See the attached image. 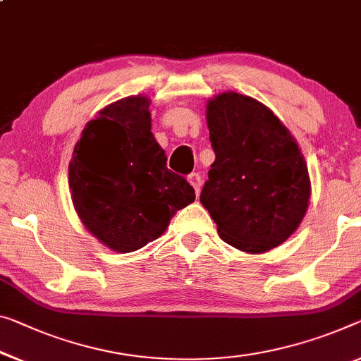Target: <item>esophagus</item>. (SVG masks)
<instances>
[{
  "label": "esophagus",
  "mask_w": 361,
  "mask_h": 361,
  "mask_svg": "<svg viewBox=\"0 0 361 361\" xmlns=\"http://www.w3.org/2000/svg\"><path fill=\"white\" fill-rule=\"evenodd\" d=\"M187 179H188V182H190V185L193 187V190H195V195L198 197L200 188H202V177H200L198 173H192L187 177Z\"/></svg>",
  "instance_id": "esophagus-1"
}]
</instances>
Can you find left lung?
I'll return each mask as SVG.
<instances>
[{
    "label": "left lung",
    "instance_id": "8db88e82",
    "mask_svg": "<svg viewBox=\"0 0 361 361\" xmlns=\"http://www.w3.org/2000/svg\"><path fill=\"white\" fill-rule=\"evenodd\" d=\"M216 154L200 202L226 243L264 253L286 242L308 208V168L295 138L263 103L235 92L208 99Z\"/></svg>",
    "mask_w": 361,
    "mask_h": 361
}]
</instances>
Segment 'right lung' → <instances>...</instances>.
I'll list each match as a JSON object with an SVG mask.
<instances>
[{"label":"right lung","instance_id":"obj_1","mask_svg":"<svg viewBox=\"0 0 361 361\" xmlns=\"http://www.w3.org/2000/svg\"><path fill=\"white\" fill-rule=\"evenodd\" d=\"M148 108L143 95L108 104L85 126L69 163L77 214L90 234L119 253L158 238L177 209L195 200L184 177L166 168Z\"/></svg>","mask_w":361,"mask_h":361}]
</instances>
